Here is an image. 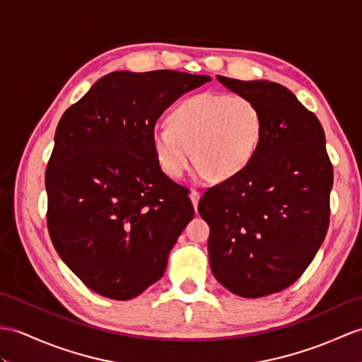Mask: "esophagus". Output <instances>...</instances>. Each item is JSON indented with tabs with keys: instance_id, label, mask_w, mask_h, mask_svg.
Listing matches in <instances>:
<instances>
[{
	"instance_id": "1",
	"label": "esophagus",
	"mask_w": 362,
	"mask_h": 362,
	"mask_svg": "<svg viewBox=\"0 0 362 362\" xmlns=\"http://www.w3.org/2000/svg\"><path fill=\"white\" fill-rule=\"evenodd\" d=\"M189 199H191V202H192V206H194V209H196V213H197V206H199V199H200V194H199V191H196V189H192V191L189 192Z\"/></svg>"
}]
</instances>
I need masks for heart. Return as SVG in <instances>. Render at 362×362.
<instances>
[{
	"instance_id": "1",
	"label": "heart",
	"mask_w": 362,
	"mask_h": 362,
	"mask_svg": "<svg viewBox=\"0 0 362 362\" xmlns=\"http://www.w3.org/2000/svg\"><path fill=\"white\" fill-rule=\"evenodd\" d=\"M262 132V112L253 100L204 92L175 106L151 141L158 166L173 179L182 177L194 154L202 177L230 180L253 162Z\"/></svg>"
}]
</instances>
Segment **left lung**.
<instances>
[{
  "label": "left lung",
  "instance_id": "obj_1",
  "mask_svg": "<svg viewBox=\"0 0 362 362\" xmlns=\"http://www.w3.org/2000/svg\"><path fill=\"white\" fill-rule=\"evenodd\" d=\"M217 80L253 100L264 132L247 170L199 202L211 230L209 265L234 295L262 298L295 284L322 245L333 166L321 123L291 90L267 80Z\"/></svg>",
  "mask_w": 362,
  "mask_h": 362
}]
</instances>
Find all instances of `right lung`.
I'll return each instance as SVG.
<instances>
[{
    "label": "right lung",
    "instance_id": "1",
    "mask_svg": "<svg viewBox=\"0 0 362 362\" xmlns=\"http://www.w3.org/2000/svg\"><path fill=\"white\" fill-rule=\"evenodd\" d=\"M211 80L177 71L105 75L63 114L46 170L57 253L100 296L128 300L163 276L194 216L158 166L153 131L185 92Z\"/></svg>",
    "mask_w": 362,
    "mask_h": 362
}]
</instances>
